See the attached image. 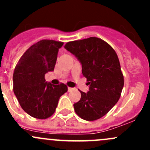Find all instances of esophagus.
Masks as SVG:
<instances>
[{"label":"esophagus","mask_w":150,"mask_h":150,"mask_svg":"<svg viewBox=\"0 0 150 150\" xmlns=\"http://www.w3.org/2000/svg\"><path fill=\"white\" fill-rule=\"evenodd\" d=\"M73 88H70V87H68V91H72V90H73Z\"/></svg>","instance_id":"34e87169"}]
</instances>
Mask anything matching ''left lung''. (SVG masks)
Segmentation results:
<instances>
[{
    "mask_svg": "<svg viewBox=\"0 0 150 150\" xmlns=\"http://www.w3.org/2000/svg\"><path fill=\"white\" fill-rule=\"evenodd\" d=\"M64 48L82 65L89 91H80L81 98L74 104L76 114L88 121L105 115L118 102L123 88V75L115 50L103 40L91 37L68 42Z\"/></svg>",
    "mask_w": 150,
    "mask_h": 150,
    "instance_id": "left-lung-1",
    "label": "left lung"
}]
</instances>
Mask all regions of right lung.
Wrapping results in <instances>:
<instances>
[{
  "label": "right lung",
  "instance_id": "add662e5",
  "mask_svg": "<svg viewBox=\"0 0 150 150\" xmlns=\"http://www.w3.org/2000/svg\"><path fill=\"white\" fill-rule=\"evenodd\" d=\"M64 43L42 40L25 51L14 69L13 93L24 111L38 119H46L55 112L67 86L53 85L45 75L54 71L59 49Z\"/></svg>",
  "mask_w": 150,
  "mask_h": 150
}]
</instances>
